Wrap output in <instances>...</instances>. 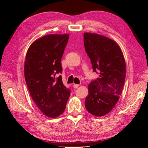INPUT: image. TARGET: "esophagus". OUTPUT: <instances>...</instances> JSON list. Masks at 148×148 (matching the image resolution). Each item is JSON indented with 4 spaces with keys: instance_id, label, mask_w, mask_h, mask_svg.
Here are the masks:
<instances>
[{
    "instance_id": "esophagus-1",
    "label": "esophagus",
    "mask_w": 148,
    "mask_h": 148,
    "mask_svg": "<svg viewBox=\"0 0 148 148\" xmlns=\"http://www.w3.org/2000/svg\"><path fill=\"white\" fill-rule=\"evenodd\" d=\"M78 86H79V85H78V84H73V88H75V89L78 88Z\"/></svg>"
}]
</instances>
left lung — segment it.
I'll return each instance as SVG.
<instances>
[{
	"label": "left lung",
	"instance_id": "8db88e82",
	"mask_svg": "<svg viewBox=\"0 0 148 148\" xmlns=\"http://www.w3.org/2000/svg\"><path fill=\"white\" fill-rule=\"evenodd\" d=\"M84 46L94 72L99 77L88 85L85 107L97 117L108 114L118 102L123 88L126 65L119 46L100 34L84 33Z\"/></svg>",
	"mask_w": 148,
	"mask_h": 148
}]
</instances>
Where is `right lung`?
I'll use <instances>...</instances> for the list:
<instances>
[{
	"label": "right lung",
	"instance_id": "add662e5",
	"mask_svg": "<svg viewBox=\"0 0 148 148\" xmlns=\"http://www.w3.org/2000/svg\"><path fill=\"white\" fill-rule=\"evenodd\" d=\"M69 38V34H49L34 41L26 53L25 78L33 100L48 117L64 112L70 89L62 82L61 59Z\"/></svg>",
	"mask_w": 148,
	"mask_h": 148
}]
</instances>
